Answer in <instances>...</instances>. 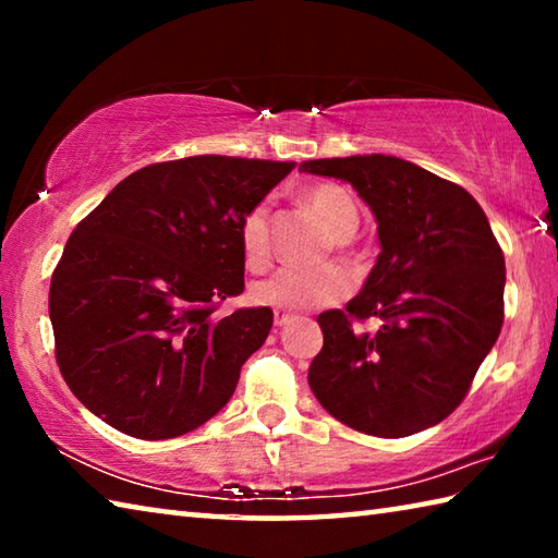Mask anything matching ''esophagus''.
I'll use <instances>...</instances> for the list:
<instances>
[{
    "instance_id": "34e87169",
    "label": "esophagus",
    "mask_w": 558,
    "mask_h": 558,
    "mask_svg": "<svg viewBox=\"0 0 558 558\" xmlns=\"http://www.w3.org/2000/svg\"><path fill=\"white\" fill-rule=\"evenodd\" d=\"M292 317H295V315H290V313H276V327H286L288 323H292Z\"/></svg>"
}]
</instances>
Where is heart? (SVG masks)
I'll use <instances>...</instances> for the list:
<instances>
[{"label":"heart","mask_w":558,"mask_h":558,"mask_svg":"<svg viewBox=\"0 0 558 558\" xmlns=\"http://www.w3.org/2000/svg\"><path fill=\"white\" fill-rule=\"evenodd\" d=\"M305 202L315 211L325 229L335 239H347L352 235L359 223V209L354 196L339 184H315L305 192ZM270 206L260 202L245 211L239 239L243 260L248 268H263L270 258V233H268ZM354 288L352 272L339 266L325 268H280L272 276L258 280L251 288L253 302L276 310H307L332 305L347 298Z\"/></svg>","instance_id":"heart-1"}]
</instances>
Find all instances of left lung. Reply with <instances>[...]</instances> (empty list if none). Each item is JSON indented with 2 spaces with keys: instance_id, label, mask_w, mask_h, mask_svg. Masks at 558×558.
I'll return each instance as SVG.
<instances>
[{
  "instance_id": "1",
  "label": "left lung",
  "mask_w": 558,
  "mask_h": 558,
  "mask_svg": "<svg viewBox=\"0 0 558 558\" xmlns=\"http://www.w3.org/2000/svg\"><path fill=\"white\" fill-rule=\"evenodd\" d=\"M300 172L352 184L381 253L347 310L317 317L307 372L323 409L366 436L436 426L465 399L505 319V256L465 189L391 155L310 159ZM369 318L375 329L356 330Z\"/></svg>"
}]
</instances>
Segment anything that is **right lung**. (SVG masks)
I'll use <instances>...</instances> for the list:
<instances>
[{"label": "right lung", "mask_w": 558, "mask_h": 558, "mask_svg": "<svg viewBox=\"0 0 558 558\" xmlns=\"http://www.w3.org/2000/svg\"><path fill=\"white\" fill-rule=\"evenodd\" d=\"M292 162L184 157L132 172L83 219L53 270L56 362L90 413L143 440L204 426L272 327L270 307L214 317L243 292L239 229Z\"/></svg>", "instance_id": "obj_1"}]
</instances>
